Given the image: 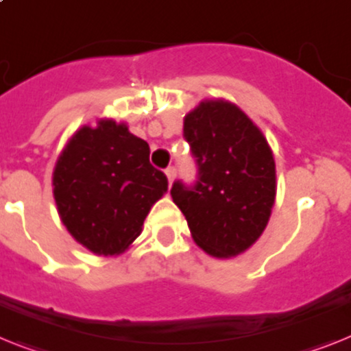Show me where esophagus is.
Returning a JSON list of instances; mask_svg holds the SVG:
<instances>
[{
	"instance_id": "34e87169",
	"label": "esophagus",
	"mask_w": 351,
	"mask_h": 351,
	"mask_svg": "<svg viewBox=\"0 0 351 351\" xmlns=\"http://www.w3.org/2000/svg\"><path fill=\"white\" fill-rule=\"evenodd\" d=\"M166 175H167V180H169V184H173V180H175V176H176L175 167H167Z\"/></svg>"
}]
</instances>
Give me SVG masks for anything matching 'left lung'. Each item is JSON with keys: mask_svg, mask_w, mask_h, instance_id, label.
Instances as JSON below:
<instances>
[{"mask_svg": "<svg viewBox=\"0 0 351 351\" xmlns=\"http://www.w3.org/2000/svg\"><path fill=\"white\" fill-rule=\"evenodd\" d=\"M198 180L171 187L195 243L215 258H232L256 243L276 200V164L254 122L229 101H202L184 119Z\"/></svg>", "mask_w": 351, "mask_h": 351, "instance_id": "1", "label": "left lung"}]
</instances>
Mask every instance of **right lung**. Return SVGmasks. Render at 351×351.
Masks as SVG:
<instances>
[{
    "mask_svg": "<svg viewBox=\"0 0 351 351\" xmlns=\"http://www.w3.org/2000/svg\"><path fill=\"white\" fill-rule=\"evenodd\" d=\"M53 198L68 232L99 256L124 252L167 178L149 164V146L128 126L101 119L68 141L53 169Z\"/></svg>",
    "mask_w": 351,
    "mask_h": 351,
    "instance_id": "obj_1",
    "label": "right lung"
}]
</instances>
